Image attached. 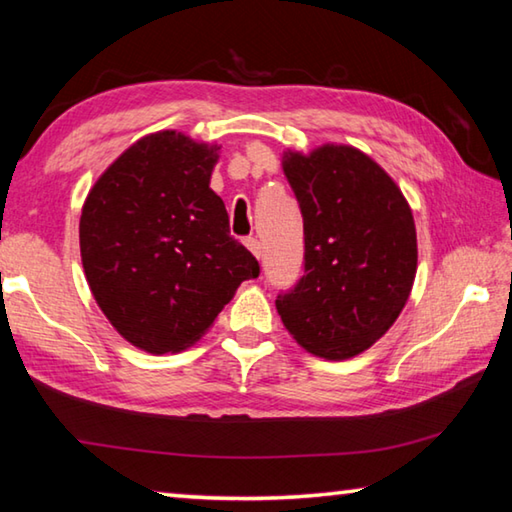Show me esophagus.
<instances>
[{
  "label": "esophagus",
  "instance_id": "esophagus-1",
  "mask_svg": "<svg viewBox=\"0 0 512 512\" xmlns=\"http://www.w3.org/2000/svg\"><path fill=\"white\" fill-rule=\"evenodd\" d=\"M244 244H246V248H248L250 253H253L257 259L262 257V244H259V241H257L255 237H248V239L244 241Z\"/></svg>",
  "mask_w": 512,
  "mask_h": 512
}]
</instances>
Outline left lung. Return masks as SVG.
<instances>
[{
  "instance_id": "obj_1",
  "label": "left lung",
  "mask_w": 512,
  "mask_h": 512,
  "mask_svg": "<svg viewBox=\"0 0 512 512\" xmlns=\"http://www.w3.org/2000/svg\"><path fill=\"white\" fill-rule=\"evenodd\" d=\"M305 223V275L275 307L307 352L357 357L400 316L418 268L413 212L395 180L348 144L284 151Z\"/></svg>"
}]
</instances>
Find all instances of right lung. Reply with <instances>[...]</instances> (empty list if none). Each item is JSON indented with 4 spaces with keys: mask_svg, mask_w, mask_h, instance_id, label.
<instances>
[{
    "mask_svg": "<svg viewBox=\"0 0 512 512\" xmlns=\"http://www.w3.org/2000/svg\"><path fill=\"white\" fill-rule=\"evenodd\" d=\"M219 149L178 131L151 133L101 173L83 203L81 262L92 296L144 352L194 345L239 284L259 275L210 189Z\"/></svg>",
    "mask_w": 512,
    "mask_h": 512,
    "instance_id": "right-lung-1",
    "label": "right lung"
}]
</instances>
